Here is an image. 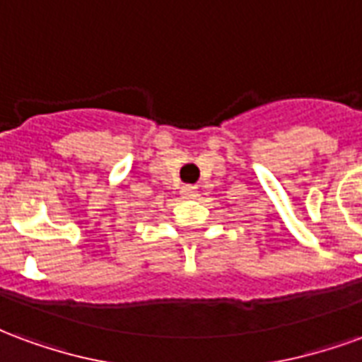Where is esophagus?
<instances>
[{
    "label": "esophagus",
    "instance_id": "obj_1",
    "mask_svg": "<svg viewBox=\"0 0 362 362\" xmlns=\"http://www.w3.org/2000/svg\"><path fill=\"white\" fill-rule=\"evenodd\" d=\"M180 194L184 199H194V197H197V188L196 186H182Z\"/></svg>",
    "mask_w": 362,
    "mask_h": 362
}]
</instances>
